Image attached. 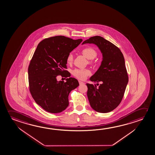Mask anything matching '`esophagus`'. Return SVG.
Segmentation results:
<instances>
[{
	"label": "esophagus",
	"mask_w": 155,
	"mask_h": 155,
	"mask_svg": "<svg viewBox=\"0 0 155 155\" xmlns=\"http://www.w3.org/2000/svg\"><path fill=\"white\" fill-rule=\"evenodd\" d=\"M79 83L80 85H81V84H84V82H83V81H79Z\"/></svg>",
	"instance_id": "1"
}]
</instances>
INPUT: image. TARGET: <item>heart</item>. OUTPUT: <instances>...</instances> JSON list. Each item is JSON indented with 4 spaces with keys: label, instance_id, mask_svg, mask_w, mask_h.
Segmentation results:
<instances>
[{
    "label": "heart",
    "instance_id": "obj_1",
    "mask_svg": "<svg viewBox=\"0 0 155 155\" xmlns=\"http://www.w3.org/2000/svg\"><path fill=\"white\" fill-rule=\"evenodd\" d=\"M81 53L84 55L86 58L88 59H92L94 58L97 56L96 51L95 50L91 48V47H87L82 50ZM73 61V56L72 53H70L67 56L66 61L68 64H71ZM91 74V72L89 69H76L72 71V74L74 76L76 77L77 78L80 79H85L86 77L88 76Z\"/></svg>",
    "mask_w": 155,
    "mask_h": 155
}]
</instances>
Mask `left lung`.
I'll use <instances>...</instances> for the list:
<instances>
[{
  "instance_id": "obj_1",
  "label": "left lung",
  "mask_w": 155,
  "mask_h": 155,
  "mask_svg": "<svg viewBox=\"0 0 155 155\" xmlns=\"http://www.w3.org/2000/svg\"><path fill=\"white\" fill-rule=\"evenodd\" d=\"M94 44L102 53L99 69L90 80L98 84L87 83V96L92 108L96 111L107 113L116 109L122 101L127 84L128 75L124 58L118 48L101 36H94L82 43Z\"/></svg>"
}]
</instances>
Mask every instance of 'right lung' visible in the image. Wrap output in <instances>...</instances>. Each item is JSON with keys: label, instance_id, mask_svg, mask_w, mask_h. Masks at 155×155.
Segmentation results:
<instances>
[{"label": "right lung", "instance_id": "obj_1", "mask_svg": "<svg viewBox=\"0 0 155 155\" xmlns=\"http://www.w3.org/2000/svg\"><path fill=\"white\" fill-rule=\"evenodd\" d=\"M83 40L65 36L46 38L38 44L28 68L29 89L33 99L46 111L57 114L69 106L70 92L79 86L65 69L67 56ZM59 75L68 78L58 81Z\"/></svg>", "mask_w": 155, "mask_h": 155}]
</instances>
